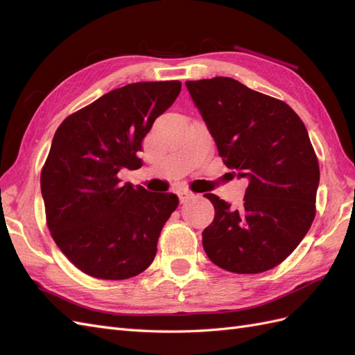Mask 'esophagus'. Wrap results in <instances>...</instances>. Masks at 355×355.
<instances>
[{
  "instance_id": "1",
  "label": "esophagus",
  "mask_w": 355,
  "mask_h": 355,
  "mask_svg": "<svg viewBox=\"0 0 355 355\" xmlns=\"http://www.w3.org/2000/svg\"><path fill=\"white\" fill-rule=\"evenodd\" d=\"M192 197H194V194H192V192H189V191H180L179 192V200H180L182 204H185Z\"/></svg>"
}]
</instances>
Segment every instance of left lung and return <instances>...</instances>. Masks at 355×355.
I'll list each match as a JSON object with an SVG mask.
<instances>
[{"label":"left lung","instance_id":"8db88e82","mask_svg":"<svg viewBox=\"0 0 355 355\" xmlns=\"http://www.w3.org/2000/svg\"><path fill=\"white\" fill-rule=\"evenodd\" d=\"M187 87L239 178L249 179L239 209L214 194V219L202 231L209 259L222 270L257 274L280 265L315 218L318 159L306 127L283 101L228 77L187 81Z\"/></svg>","mask_w":355,"mask_h":355}]
</instances>
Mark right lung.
Instances as JSON below:
<instances>
[{
    "instance_id": "obj_1",
    "label": "right lung",
    "mask_w": 355,
    "mask_h": 355,
    "mask_svg": "<svg viewBox=\"0 0 355 355\" xmlns=\"http://www.w3.org/2000/svg\"><path fill=\"white\" fill-rule=\"evenodd\" d=\"M180 89V81L127 84L58 127L41 170V194L53 240L84 274L125 280L153 263L179 198L123 184L120 173L142 167L144 137Z\"/></svg>"
}]
</instances>
